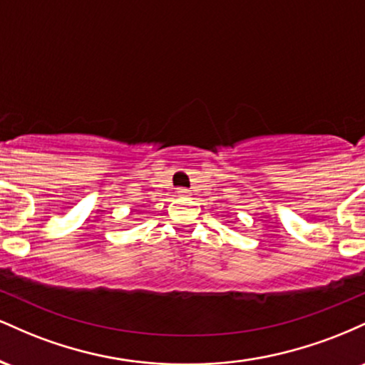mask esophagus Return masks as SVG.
<instances>
[{
	"label": "esophagus",
	"instance_id": "34e87169",
	"mask_svg": "<svg viewBox=\"0 0 365 365\" xmlns=\"http://www.w3.org/2000/svg\"><path fill=\"white\" fill-rule=\"evenodd\" d=\"M177 194L178 195H188V194H190V190H188V188L180 187V188H177Z\"/></svg>",
	"mask_w": 365,
	"mask_h": 365
}]
</instances>
